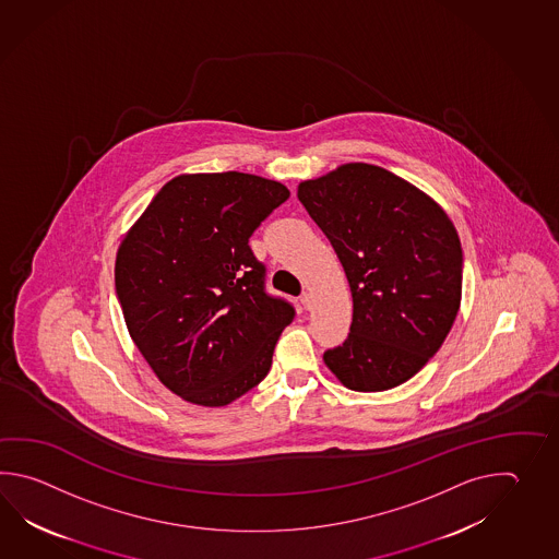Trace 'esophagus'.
I'll return each instance as SVG.
<instances>
[{
  "mask_svg": "<svg viewBox=\"0 0 559 559\" xmlns=\"http://www.w3.org/2000/svg\"><path fill=\"white\" fill-rule=\"evenodd\" d=\"M299 301H301V306L306 309H311V294H304V296L299 297Z\"/></svg>",
  "mask_w": 559,
  "mask_h": 559,
  "instance_id": "34e87169",
  "label": "esophagus"
}]
</instances>
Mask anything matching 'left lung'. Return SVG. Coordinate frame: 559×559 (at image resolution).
Returning a JSON list of instances; mask_svg holds the SVG:
<instances>
[{
  "instance_id": "left-lung-1",
  "label": "left lung",
  "mask_w": 559,
  "mask_h": 559,
  "mask_svg": "<svg viewBox=\"0 0 559 559\" xmlns=\"http://www.w3.org/2000/svg\"><path fill=\"white\" fill-rule=\"evenodd\" d=\"M297 198L344 265L354 318L325 366L354 392H383L436 356L462 301L464 253L452 219L383 167L345 164Z\"/></svg>"
}]
</instances>
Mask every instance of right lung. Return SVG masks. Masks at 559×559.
<instances>
[{"mask_svg": "<svg viewBox=\"0 0 559 559\" xmlns=\"http://www.w3.org/2000/svg\"><path fill=\"white\" fill-rule=\"evenodd\" d=\"M289 198L274 179L183 174L157 191L119 246L116 292L133 344L167 390L222 407L272 368L296 316L265 292L251 234Z\"/></svg>", "mask_w": 559, "mask_h": 559, "instance_id": "add662e5", "label": "right lung"}]
</instances>
